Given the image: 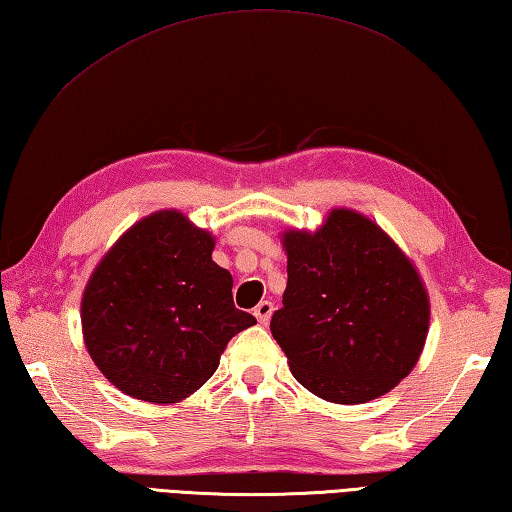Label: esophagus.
Segmentation results:
<instances>
[{"label":"esophagus","instance_id":"1","mask_svg":"<svg viewBox=\"0 0 512 512\" xmlns=\"http://www.w3.org/2000/svg\"><path fill=\"white\" fill-rule=\"evenodd\" d=\"M273 304L268 302V300H264V302H259L257 306H255V318H257V322L259 324H268V320H271V315H273Z\"/></svg>","mask_w":512,"mask_h":512}]
</instances>
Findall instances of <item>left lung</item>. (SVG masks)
<instances>
[{
	"mask_svg": "<svg viewBox=\"0 0 512 512\" xmlns=\"http://www.w3.org/2000/svg\"><path fill=\"white\" fill-rule=\"evenodd\" d=\"M286 291L271 333L297 383L329 403L387 394L421 358L430 297L376 221L333 208L315 230L282 232Z\"/></svg>",
	"mask_w": 512,
	"mask_h": 512,
	"instance_id": "1",
	"label": "left lung"
}]
</instances>
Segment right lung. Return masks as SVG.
<instances>
[{
  "label": "right lung",
  "mask_w": 512,
  "mask_h": 512,
  "mask_svg": "<svg viewBox=\"0 0 512 512\" xmlns=\"http://www.w3.org/2000/svg\"><path fill=\"white\" fill-rule=\"evenodd\" d=\"M215 237L179 210H159L120 235L82 293V338L120 392L179 403L215 374L232 336L253 327L235 309L232 275L212 262Z\"/></svg>",
  "instance_id": "right-lung-1"
}]
</instances>
